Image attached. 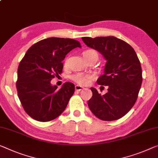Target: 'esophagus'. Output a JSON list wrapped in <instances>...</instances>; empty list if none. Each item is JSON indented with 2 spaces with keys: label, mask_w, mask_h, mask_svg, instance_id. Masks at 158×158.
<instances>
[{
  "label": "esophagus",
  "mask_w": 158,
  "mask_h": 158,
  "mask_svg": "<svg viewBox=\"0 0 158 158\" xmlns=\"http://www.w3.org/2000/svg\"><path fill=\"white\" fill-rule=\"evenodd\" d=\"M84 87H82L81 86H79V85H76L75 86V89H76L77 91H81V89H83Z\"/></svg>",
  "instance_id": "1"
}]
</instances>
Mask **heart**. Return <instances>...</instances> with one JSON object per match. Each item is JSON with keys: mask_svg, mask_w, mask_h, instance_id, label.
Here are the masks:
<instances>
[{"mask_svg": "<svg viewBox=\"0 0 158 158\" xmlns=\"http://www.w3.org/2000/svg\"><path fill=\"white\" fill-rule=\"evenodd\" d=\"M92 52L96 53L95 51L93 50V49H88V50H86L84 52L83 55H86V54L92 53ZM91 78V77L90 75L82 74V73H77V74H73L71 77V79L73 80V81H75L78 84H80V85H87V84L89 83V81H90Z\"/></svg>", "mask_w": 158, "mask_h": 158, "instance_id": "obj_1", "label": "heart"}]
</instances>
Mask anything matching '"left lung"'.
<instances>
[{"mask_svg": "<svg viewBox=\"0 0 158 158\" xmlns=\"http://www.w3.org/2000/svg\"><path fill=\"white\" fill-rule=\"evenodd\" d=\"M81 39L106 60L103 74L96 82L108 86V92L101 95L91 87L93 95L88 102L89 108L103 121L121 118L135 104L142 84V69L138 56L130 44L116 37Z\"/></svg>", "mask_w": 158, "mask_h": 158, "instance_id": "8db88e82", "label": "left lung"}]
</instances>
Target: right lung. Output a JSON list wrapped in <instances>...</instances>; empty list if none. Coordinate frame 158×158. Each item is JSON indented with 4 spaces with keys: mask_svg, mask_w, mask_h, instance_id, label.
I'll use <instances>...</instances> for the list:
<instances>
[{
    "mask_svg": "<svg viewBox=\"0 0 158 158\" xmlns=\"http://www.w3.org/2000/svg\"><path fill=\"white\" fill-rule=\"evenodd\" d=\"M79 42L49 37L31 46L20 61L16 82L19 99L25 112L36 121H50L65 110L74 93V84L66 82L60 89L51 80L62 72L65 56Z\"/></svg>",
    "mask_w": 158,
    "mask_h": 158,
    "instance_id": "1",
    "label": "right lung"
}]
</instances>
